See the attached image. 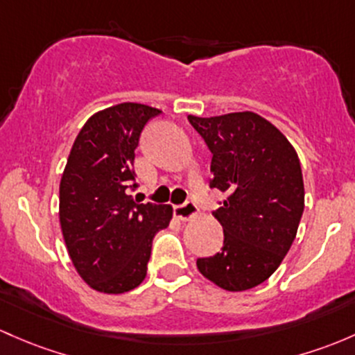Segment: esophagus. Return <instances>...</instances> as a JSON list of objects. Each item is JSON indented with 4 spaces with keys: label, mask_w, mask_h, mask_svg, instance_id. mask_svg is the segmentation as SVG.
Masks as SVG:
<instances>
[{
    "label": "esophagus",
    "mask_w": 355,
    "mask_h": 355,
    "mask_svg": "<svg viewBox=\"0 0 355 355\" xmlns=\"http://www.w3.org/2000/svg\"><path fill=\"white\" fill-rule=\"evenodd\" d=\"M197 212V207L196 204L190 202V200H185L184 204H180V206H173V216L177 219H180V221H189L190 218H193Z\"/></svg>",
    "instance_id": "1"
}]
</instances>
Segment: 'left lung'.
<instances>
[{
    "mask_svg": "<svg viewBox=\"0 0 355 355\" xmlns=\"http://www.w3.org/2000/svg\"><path fill=\"white\" fill-rule=\"evenodd\" d=\"M211 151L209 187L225 193L218 211L221 252L197 259L204 277L226 291L267 281L289 252L304 211L300 158L277 128L253 112L189 115Z\"/></svg>",
    "mask_w": 355,
    "mask_h": 355,
    "instance_id": "8db88e82",
    "label": "left lung"
}]
</instances>
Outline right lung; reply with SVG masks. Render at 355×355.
Instances as JSON below:
<instances>
[{"instance_id":"add662e5","label":"right lung","mask_w":355,"mask_h":355,"mask_svg":"<svg viewBox=\"0 0 355 355\" xmlns=\"http://www.w3.org/2000/svg\"><path fill=\"white\" fill-rule=\"evenodd\" d=\"M162 110L121 103L88 119L59 185V221L73 266L89 287L122 294L144 281L153 238L171 207L141 204L134 156L141 132Z\"/></svg>"}]
</instances>
